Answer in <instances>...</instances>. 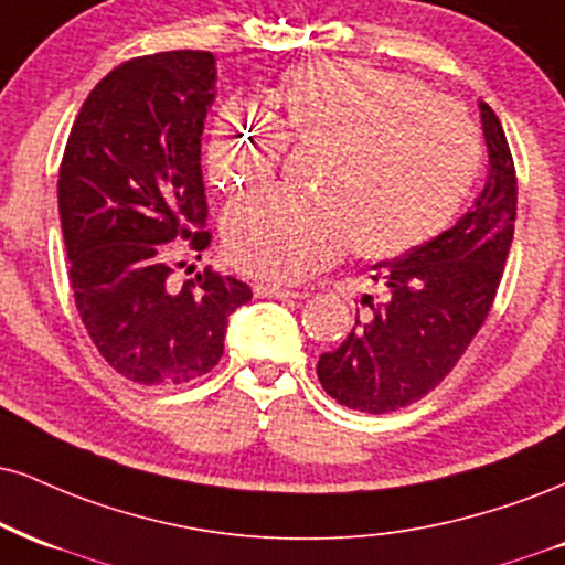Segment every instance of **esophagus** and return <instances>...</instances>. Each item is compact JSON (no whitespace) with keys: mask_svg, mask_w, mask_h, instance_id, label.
Instances as JSON below:
<instances>
[{"mask_svg":"<svg viewBox=\"0 0 565 565\" xmlns=\"http://www.w3.org/2000/svg\"><path fill=\"white\" fill-rule=\"evenodd\" d=\"M255 297H270V300H289V297H300V291L278 287V284H257Z\"/></svg>","mask_w":565,"mask_h":565,"instance_id":"34e87169","label":"esophagus"}]
</instances>
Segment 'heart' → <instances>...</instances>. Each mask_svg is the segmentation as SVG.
<instances>
[{"instance_id": "1", "label": "heart", "mask_w": 565, "mask_h": 565, "mask_svg": "<svg viewBox=\"0 0 565 565\" xmlns=\"http://www.w3.org/2000/svg\"><path fill=\"white\" fill-rule=\"evenodd\" d=\"M265 113L226 102L205 136L207 175L226 189L270 179L289 141L323 147L321 194L265 189L226 213L228 260L263 281H302L350 244L365 260L411 253L450 226L479 175L468 113L390 67L291 65L265 94Z\"/></svg>"}]
</instances>
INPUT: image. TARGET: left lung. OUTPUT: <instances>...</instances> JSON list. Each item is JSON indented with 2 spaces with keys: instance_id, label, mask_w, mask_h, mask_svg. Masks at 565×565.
Here are the masks:
<instances>
[{
  "instance_id": "8db88e82",
  "label": "left lung",
  "mask_w": 565,
  "mask_h": 565,
  "mask_svg": "<svg viewBox=\"0 0 565 565\" xmlns=\"http://www.w3.org/2000/svg\"><path fill=\"white\" fill-rule=\"evenodd\" d=\"M489 175L473 207L397 260L371 265L386 300L318 360V382L339 405L390 413L418 403L445 382L492 310L513 242L519 179L500 118L481 102Z\"/></svg>"
}]
</instances>
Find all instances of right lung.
I'll return each mask as SVG.
<instances>
[{"label":"right lung","instance_id":"obj_1","mask_svg":"<svg viewBox=\"0 0 565 565\" xmlns=\"http://www.w3.org/2000/svg\"><path fill=\"white\" fill-rule=\"evenodd\" d=\"M215 57L158 52L92 88L60 162L57 207L73 300L99 355L128 382L173 386L213 371L228 316L253 289L207 265L173 287V247L210 231L200 168Z\"/></svg>","mask_w":565,"mask_h":565}]
</instances>
